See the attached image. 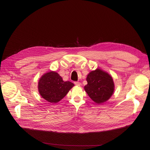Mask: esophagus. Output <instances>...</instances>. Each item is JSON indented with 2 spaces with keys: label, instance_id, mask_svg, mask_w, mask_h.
<instances>
[{
  "label": "esophagus",
  "instance_id": "1",
  "mask_svg": "<svg viewBox=\"0 0 150 150\" xmlns=\"http://www.w3.org/2000/svg\"><path fill=\"white\" fill-rule=\"evenodd\" d=\"M74 83L75 85H76V86H80V85H81V82H75Z\"/></svg>",
  "mask_w": 150,
  "mask_h": 150
}]
</instances>
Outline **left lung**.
<instances>
[{
  "label": "left lung",
  "mask_w": 150,
  "mask_h": 150,
  "mask_svg": "<svg viewBox=\"0 0 150 150\" xmlns=\"http://www.w3.org/2000/svg\"><path fill=\"white\" fill-rule=\"evenodd\" d=\"M87 84L84 90L88 96L97 104H103L108 101L115 91V83L112 76L100 68L91 71L87 75Z\"/></svg>",
  "instance_id": "obj_1"
}]
</instances>
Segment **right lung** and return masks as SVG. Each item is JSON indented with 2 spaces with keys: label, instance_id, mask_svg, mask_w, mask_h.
<instances>
[{
  "label": "right lung",
  "instance_id": "right-lung-1",
  "mask_svg": "<svg viewBox=\"0 0 150 150\" xmlns=\"http://www.w3.org/2000/svg\"><path fill=\"white\" fill-rule=\"evenodd\" d=\"M74 86V84L70 81H63L58 73L50 71L40 78L38 90L45 100L55 104L65 97Z\"/></svg>",
  "mask_w": 150,
  "mask_h": 150
}]
</instances>
